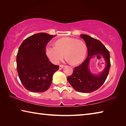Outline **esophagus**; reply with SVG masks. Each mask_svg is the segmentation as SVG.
Instances as JSON below:
<instances>
[{
	"instance_id": "esophagus-1",
	"label": "esophagus",
	"mask_w": 126,
	"mask_h": 126,
	"mask_svg": "<svg viewBox=\"0 0 126 126\" xmlns=\"http://www.w3.org/2000/svg\"><path fill=\"white\" fill-rule=\"evenodd\" d=\"M64 67V65H62V64L60 65H59V69H62Z\"/></svg>"
}]
</instances>
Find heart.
I'll use <instances>...</instances> for the list:
<instances>
[{
    "instance_id": "obj_1",
    "label": "heart",
    "mask_w": 126,
    "mask_h": 126,
    "mask_svg": "<svg viewBox=\"0 0 126 126\" xmlns=\"http://www.w3.org/2000/svg\"><path fill=\"white\" fill-rule=\"evenodd\" d=\"M87 50V46L83 42L71 37L61 38L55 41V46L48 44L45 48L47 56L54 64L59 63L64 53L67 61L77 64L83 61Z\"/></svg>"
}]
</instances>
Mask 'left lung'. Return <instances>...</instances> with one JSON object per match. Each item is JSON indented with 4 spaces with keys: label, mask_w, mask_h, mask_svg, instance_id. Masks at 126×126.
Listing matches in <instances>:
<instances>
[{
    "label": "left lung",
    "mask_w": 126,
    "mask_h": 126,
    "mask_svg": "<svg viewBox=\"0 0 126 126\" xmlns=\"http://www.w3.org/2000/svg\"><path fill=\"white\" fill-rule=\"evenodd\" d=\"M80 37L86 42L88 48V56L80 65L74 68L71 76L67 80L76 91L82 93H90L97 90L102 86L107 77L110 67V54L107 49L99 40L86 34H81ZM102 55L105 59L106 67L98 75H93L88 69L90 59L94 55Z\"/></svg>",
    "instance_id": "left-lung-1"
}]
</instances>
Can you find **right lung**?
<instances>
[{"mask_svg":"<svg viewBox=\"0 0 126 126\" xmlns=\"http://www.w3.org/2000/svg\"><path fill=\"white\" fill-rule=\"evenodd\" d=\"M55 35L40 33L25 39L16 55L18 76L25 89L32 92H43L49 88L52 77L59 69L49 60L45 52L48 43Z\"/></svg>","mask_w":126,"mask_h":126,"instance_id":"1","label":"right lung"}]
</instances>
